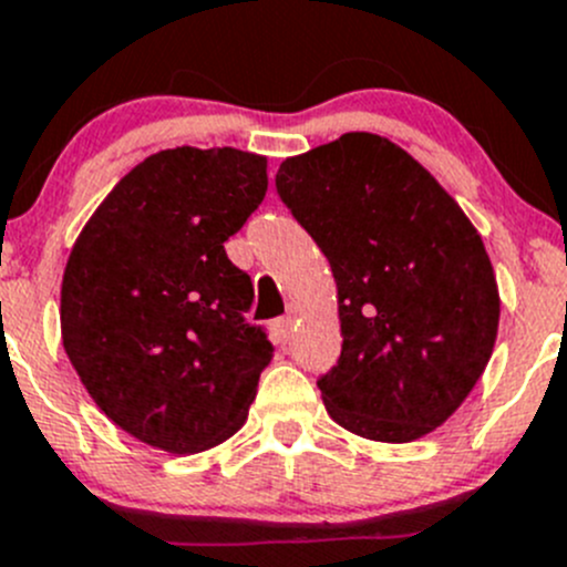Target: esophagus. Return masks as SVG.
<instances>
[{
  "label": "esophagus",
  "mask_w": 567,
  "mask_h": 567,
  "mask_svg": "<svg viewBox=\"0 0 567 567\" xmlns=\"http://www.w3.org/2000/svg\"><path fill=\"white\" fill-rule=\"evenodd\" d=\"M290 329H293V316H282L277 323H274V332H277L279 343H288Z\"/></svg>",
  "instance_id": "34e87169"
}]
</instances>
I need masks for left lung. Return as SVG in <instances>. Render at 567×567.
Instances as JSON below:
<instances>
[{"instance_id":"obj_1","label":"left lung","mask_w":567,"mask_h":567,"mask_svg":"<svg viewBox=\"0 0 567 567\" xmlns=\"http://www.w3.org/2000/svg\"><path fill=\"white\" fill-rule=\"evenodd\" d=\"M277 194L338 282L327 412L379 443L437 430L474 390L498 332L491 257L457 202L388 137L349 132L288 157Z\"/></svg>"}]
</instances>
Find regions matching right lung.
Returning <instances> with one entry per match:
<instances>
[{"label": "right lung", "mask_w": 567, "mask_h": 567, "mask_svg": "<svg viewBox=\"0 0 567 567\" xmlns=\"http://www.w3.org/2000/svg\"><path fill=\"white\" fill-rule=\"evenodd\" d=\"M266 190V157L177 146L132 168L76 238L60 290L65 354L137 441L194 454L244 426L274 346L246 321L255 288L224 244Z\"/></svg>", "instance_id": "right-lung-1"}]
</instances>
